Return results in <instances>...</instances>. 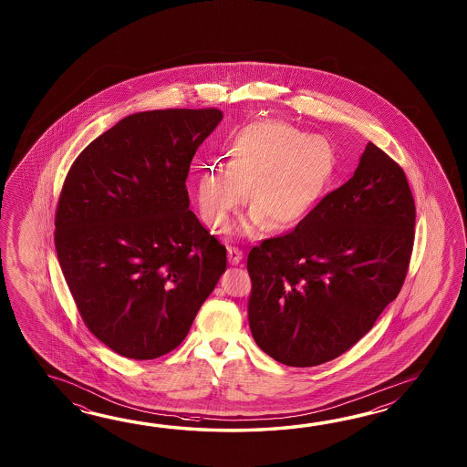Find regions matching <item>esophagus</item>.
<instances>
[{
	"instance_id": "34e87169",
	"label": "esophagus",
	"mask_w": 467,
	"mask_h": 467,
	"mask_svg": "<svg viewBox=\"0 0 467 467\" xmlns=\"http://www.w3.org/2000/svg\"><path fill=\"white\" fill-rule=\"evenodd\" d=\"M227 252H229V262L232 265H237L238 262L244 257V254H242L240 248L229 247Z\"/></svg>"
}]
</instances>
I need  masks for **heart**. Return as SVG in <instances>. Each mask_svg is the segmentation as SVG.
<instances>
[{"mask_svg": "<svg viewBox=\"0 0 467 467\" xmlns=\"http://www.w3.org/2000/svg\"><path fill=\"white\" fill-rule=\"evenodd\" d=\"M229 165L215 163L200 173L199 205L210 227L225 230L244 207L255 213L245 232L255 234L262 220L285 229L306 219L327 185L334 155L324 140L278 121H262L238 133Z\"/></svg>", "mask_w": 467, "mask_h": 467, "instance_id": "1", "label": "heart"}]
</instances>
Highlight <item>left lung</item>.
<instances>
[{
	"mask_svg": "<svg viewBox=\"0 0 467 467\" xmlns=\"http://www.w3.org/2000/svg\"><path fill=\"white\" fill-rule=\"evenodd\" d=\"M414 225L404 170L368 143L352 179L287 234L250 250L248 322L258 348L292 368L348 352L399 296Z\"/></svg>",
	"mask_w": 467,
	"mask_h": 467,
	"instance_id": "1",
	"label": "left lung"
}]
</instances>
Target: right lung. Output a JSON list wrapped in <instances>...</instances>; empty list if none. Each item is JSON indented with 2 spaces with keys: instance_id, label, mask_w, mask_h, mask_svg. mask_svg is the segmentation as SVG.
<instances>
[{
  "instance_id": "right-lung-1",
  "label": "right lung",
  "mask_w": 467,
  "mask_h": 467,
  "mask_svg": "<svg viewBox=\"0 0 467 467\" xmlns=\"http://www.w3.org/2000/svg\"><path fill=\"white\" fill-rule=\"evenodd\" d=\"M219 109L130 115L73 161L55 248L79 316L119 356L149 360L187 337L227 270V248L189 209L190 163Z\"/></svg>"
}]
</instances>
